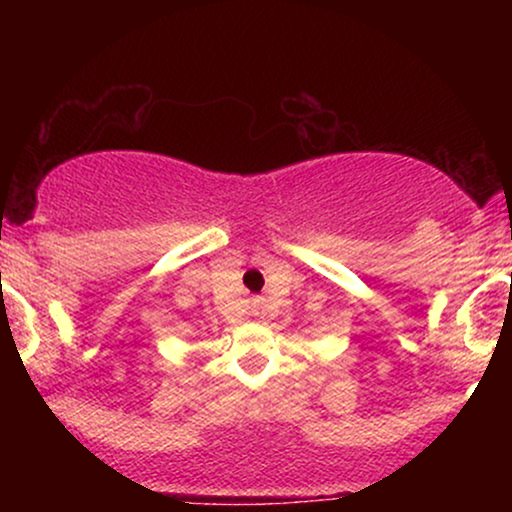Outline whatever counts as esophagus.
<instances>
[{
	"label": "esophagus",
	"mask_w": 512,
	"mask_h": 512,
	"mask_svg": "<svg viewBox=\"0 0 512 512\" xmlns=\"http://www.w3.org/2000/svg\"><path fill=\"white\" fill-rule=\"evenodd\" d=\"M250 313L255 315V317H264V308H262L260 303H255V305H252V310H250Z\"/></svg>",
	"instance_id": "34e87169"
}]
</instances>
